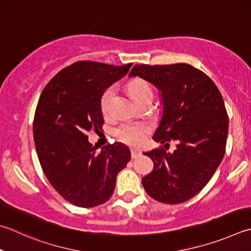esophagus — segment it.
<instances>
[{
  "instance_id": "1",
  "label": "esophagus",
  "mask_w": 251,
  "mask_h": 251,
  "mask_svg": "<svg viewBox=\"0 0 251 251\" xmlns=\"http://www.w3.org/2000/svg\"><path fill=\"white\" fill-rule=\"evenodd\" d=\"M141 154V151L140 150H138V149H131V158L133 159H136V158H138L139 156Z\"/></svg>"
}]
</instances>
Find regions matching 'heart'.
Masks as SVG:
<instances>
[{"label":"heart","instance_id":"heart-1","mask_svg":"<svg viewBox=\"0 0 251 251\" xmlns=\"http://www.w3.org/2000/svg\"><path fill=\"white\" fill-rule=\"evenodd\" d=\"M128 91L136 102H139L141 100L152 97V90L150 85L143 79H135L128 84ZM115 94V86H108L107 89L104 90L100 100V106L104 115H107L111 108L112 99ZM151 130V127L149 124L144 122H133V123H125L121 125L116 129L115 134L122 141L128 144L138 146L141 145L146 140L147 135Z\"/></svg>","mask_w":251,"mask_h":251}]
</instances>
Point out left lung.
<instances>
[{"label":"left lung","mask_w":251,"mask_h":251,"mask_svg":"<svg viewBox=\"0 0 251 251\" xmlns=\"http://www.w3.org/2000/svg\"><path fill=\"white\" fill-rule=\"evenodd\" d=\"M129 76H139L161 92L162 117L152 139L175 151L156 148L144 154L153 170L141 179L146 192L166 204L185 202L198 194L225 154L228 116L215 83L188 63L136 65Z\"/></svg>","instance_id":"8db88e82"}]
</instances>
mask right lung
<instances>
[{
	"mask_svg": "<svg viewBox=\"0 0 251 251\" xmlns=\"http://www.w3.org/2000/svg\"><path fill=\"white\" fill-rule=\"evenodd\" d=\"M131 65L75 62L58 72L39 98L33 133L40 166L53 189L75 206L105 203L118 172L130 160L124 144H110L97 151L86 134L102 129L101 95L126 75Z\"/></svg>",
	"mask_w": 251,
	"mask_h": 251,
	"instance_id": "obj_1",
	"label": "right lung"
}]
</instances>
